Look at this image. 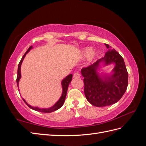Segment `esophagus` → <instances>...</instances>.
Returning <instances> with one entry per match:
<instances>
[{
  "label": "esophagus",
  "instance_id": "34e87169",
  "mask_svg": "<svg viewBox=\"0 0 146 146\" xmlns=\"http://www.w3.org/2000/svg\"><path fill=\"white\" fill-rule=\"evenodd\" d=\"M73 77L74 78H78L80 77V74L79 72H76L74 74V76H73Z\"/></svg>",
  "mask_w": 146,
  "mask_h": 146
}]
</instances>
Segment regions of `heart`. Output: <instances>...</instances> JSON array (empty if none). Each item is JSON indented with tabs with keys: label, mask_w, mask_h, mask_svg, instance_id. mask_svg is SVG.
Masks as SVG:
<instances>
[{
	"label": "heart",
	"mask_w": 146,
	"mask_h": 146,
	"mask_svg": "<svg viewBox=\"0 0 146 146\" xmlns=\"http://www.w3.org/2000/svg\"><path fill=\"white\" fill-rule=\"evenodd\" d=\"M81 55L82 56H84V57L89 55V58H88V59H89L90 61H92L94 60L97 57L99 56V51L96 49L92 50L91 47H85L82 50Z\"/></svg>",
	"instance_id": "heart-1"
}]
</instances>
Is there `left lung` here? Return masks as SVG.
I'll return each instance as SVG.
<instances>
[{
    "label": "left lung",
    "mask_w": 146,
    "mask_h": 146,
    "mask_svg": "<svg viewBox=\"0 0 146 146\" xmlns=\"http://www.w3.org/2000/svg\"><path fill=\"white\" fill-rule=\"evenodd\" d=\"M105 55L94 64L81 70L86 98L92 105L105 107L115 104L121 99L128 86V72L124 61L121 55L111 46ZM113 64L110 73H100L101 68Z\"/></svg>",
    "instance_id": "obj_1"
}]
</instances>
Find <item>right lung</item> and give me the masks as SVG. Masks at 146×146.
<instances>
[{"instance_id": "add662e5", "label": "right lung", "mask_w": 146, "mask_h": 146, "mask_svg": "<svg viewBox=\"0 0 146 146\" xmlns=\"http://www.w3.org/2000/svg\"><path fill=\"white\" fill-rule=\"evenodd\" d=\"M33 48V46H30L29 49L27 50V52H25V54L24 55V56L22 58L21 61L19 63L18 65V69H17V79H16V82H17V87H18V90H19V82L20 79L21 78V64L23 63V61L25 58V55H27V53L29 52H30V50L32 49ZM72 74H69L68 75V76H66L63 79V80L61 81V86H62V94H61V96L60 97V98L59 99V100L56 102L52 106V107H50V108H39L38 107H32L30 105H29L27 102L25 101V100L23 98V100L24 102L28 105V107L29 108H30L31 109H32L33 110H35V111H37L39 112H42V113H51L53 111H55L56 110H58L59 108H60L64 104V102L65 101V99L66 97V94H67V91H68V86L69 83H70L72 80Z\"/></svg>"}]
</instances>
